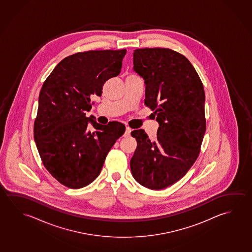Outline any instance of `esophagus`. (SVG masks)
<instances>
[{"label": "esophagus", "mask_w": 252, "mask_h": 252, "mask_svg": "<svg viewBox=\"0 0 252 252\" xmlns=\"http://www.w3.org/2000/svg\"><path fill=\"white\" fill-rule=\"evenodd\" d=\"M130 132H131V128H129V127H126V130L124 132V136H129Z\"/></svg>", "instance_id": "obj_1"}]
</instances>
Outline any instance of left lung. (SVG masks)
Returning <instances> with one entry per match:
<instances>
[{"instance_id": "obj_1", "label": "left lung", "mask_w": 252, "mask_h": 252, "mask_svg": "<svg viewBox=\"0 0 252 252\" xmlns=\"http://www.w3.org/2000/svg\"><path fill=\"white\" fill-rule=\"evenodd\" d=\"M133 64L159 127L153 141L144 129L131 132L137 146L130 169L140 185L159 190L183 178L199 156L206 131L203 84L190 61L171 49H136Z\"/></svg>"}]
</instances>
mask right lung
I'll use <instances>...</instances> for the list:
<instances>
[{
  "instance_id": "add662e5",
  "label": "right lung",
  "mask_w": 252,
  "mask_h": 252,
  "mask_svg": "<svg viewBox=\"0 0 252 252\" xmlns=\"http://www.w3.org/2000/svg\"><path fill=\"white\" fill-rule=\"evenodd\" d=\"M123 50L77 52L61 60L41 88L34 123V139L44 167L60 184L78 189L92 183L116 140L124 135L121 123L97 124L86 112L93 96L121 72ZM90 121L96 128L88 130Z\"/></svg>"
}]
</instances>
